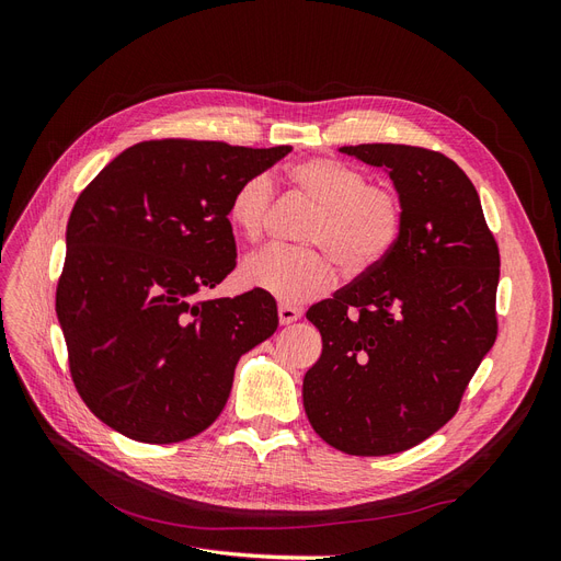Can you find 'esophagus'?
I'll return each mask as SVG.
<instances>
[{"mask_svg": "<svg viewBox=\"0 0 561 561\" xmlns=\"http://www.w3.org/2000/svg\"><path fill=\"white\" fill-rule=\"evenodd\" d=\"M299 316H301V311L297 307H287V304H280V307H278L280 325H290V322L299 320Z\"/></svg>", "mask_w": 561, "mask_h": 561, "instance_id": "34e87169", "label": "esophagus"}]
</instances>
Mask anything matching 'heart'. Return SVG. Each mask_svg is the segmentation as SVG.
Masks as SVG:
<instances>
[{
    "mask_svg": "<svg viewBox=\"0 0 561 561\" xmlns=\"http://www.w3.org/2000/svg\"><path fill=\"white\" fill-rule=\"evenodd\" d=\"M295 192L309 198L316 213L304 243L320 250L271 248L243 264L248 285L278 301L299 304L325 295L336 280L332 259L348 276L375 271L400 241L404 210L398 194L369 184L360 168L313 157L287 171ZM274 206V180L257 173L243 180L231 196L229 217L248 241H260Z\"/></svg>",
    "mask_w": 561,
    "mask_h": 561,
    "instance_id": "obj_1",
    "label": "heart"
}]
</instances>
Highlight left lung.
Segmentation results:
<instances>
[{
    "mask_svg": "<svg viewBox=\"0 0 561 561\" xmlns=\"http://www.w3.org/2000/svg\"><path fill=\"white\" fill-rule=\"evenodd\" d=\"M339 151L383 168L404 222L375 271L307 311L322 353L304 377V410L334 449L386 456L456 414L496 342L501 257L478 190L445 154L410 145Z\"/></svg>",
    "mask_w": 561,
    "mask_h": 561,
    "instance_id": "left-lung-1",
    "label": "left lung"
}]
</instances>
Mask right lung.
Segmentation results:
<instances>
[{
  "instance_id": "right-lung-1",
  "label": "right lung",
  "mask_w": 561,
  "mask_h": 561,
  "mask_svg": "<svg viewBox=\"0 0 561 561\" xmlns=\"http://www.w3.org/2000/svg\"><path fill=\"white\" fill-rule=\"evenodd\" d=\"M293 147L149 140L110 161L67 222L56 313L81 400L149 445L206 431L243 353L278 328L264 290L206 299L236 266L229 203Z\"/></svg>"
}]
</instances>
